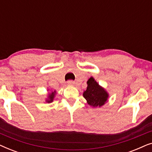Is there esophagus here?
<instances>
[{
	"mask_svg": "<svg viewBox=\"0 0 152 152\" xmlns=\"http://www.w3.org/2000/svg\"><path fill=\"white\" fill-rule=\"evenodd\" d=\"M67 84L68 85V86H73L74 82H72V81H68V82H67Z\"/></svg>",
	"mask_w": 152,
	"mask_h": 152,
	"instance_id": "esophagus-1",
	"label": "esophagus"
}]
</instances>
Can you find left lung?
Wrapping results in <instances>:
<instances>
[{"label":"left lung","instance_id":"8db88e82","mask_svg":"<svg viewBox=\"0 0 152 152\" xmlns=\"http://www.w3.org/2000/svg\"><path fill=\"white\" fill-rule=\"evenodd\" d=\"M87 84L86 90L83 93L87 103L93 107H100L104 104L109 97L105 89L99 86L93 77L87 81Z\"/></svg>","mask_w":152,"mask_h":152}]
</instances>
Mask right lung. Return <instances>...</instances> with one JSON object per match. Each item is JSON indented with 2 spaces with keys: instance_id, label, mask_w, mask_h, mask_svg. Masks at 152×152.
Wrapping results in <instances>:
<instances>
[{
  "instance_id": "add662e5",
  "label": "right lung",
  "mask_w": 152,
  "mask_h": 152,
  "mask_svg": "<svg viewBox=\"0 0 152 152\" xmlns=\"http://www.w3.org/2000/svg\"><path fill=\"white\" fill-rule=\"evenodd\" d=\"M55 94H56V91H55L54 92H52L51 93H49L48 94V99H46V100L45 102L48 103H50L52 102L53 101L54 99V97L55 96Z\"/></svg>"
}]
</instances>
